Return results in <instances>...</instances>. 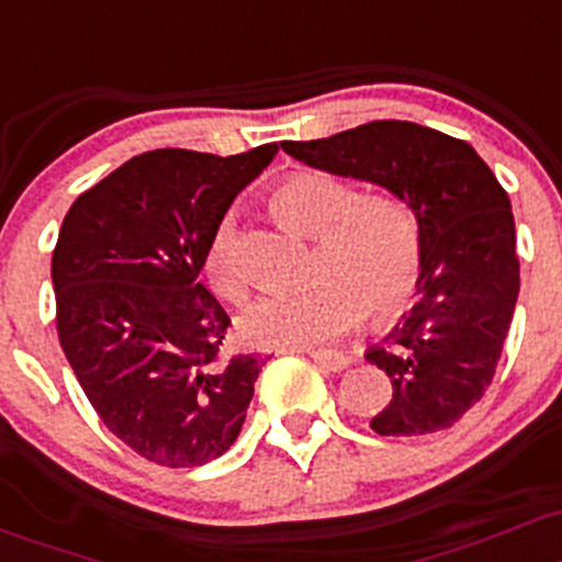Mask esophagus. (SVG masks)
Returning <instances> with one entry per match:
<instances>
[{
    "label": "esophagus",
    "instance_id": "34e87169",
    "mask_svg": "<svg viewBox=\"0 0 562 562\" xmlns=\"http://www.w3.org/2000/svg\"><path fill=\"white\" fill-rule=\"evenodd\" d=\"M311 359L316 361L322 370L327 372H342L351 367V356L348 353H340V351H311Z\"/></svg>",
    "mask_w": 562,
    "mask_h": 562
}]
</instances>
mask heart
<instances>
[{"mask_svg": "<svg viewBox=\"0 0 562 562\" xmlns=\"http://www.w3.org/2000/svg\"><path fill=\"white\" fill-rule=\"evenodd\" d=\"M270 211L289 231L316 238L318 276L246 307L240 331L255 346L307 348L335 340L359 322L361 307L372 322H391L418 292V222L394 198L359 195L329 173L297 171L270 192ZM203 270L222 297L244 300L233 216H222L211 231Z\"/></svg>", "mask_w": 562, "mask_h": 562, "instance_id": "obj_1", "label": "heart"}]
</instances>
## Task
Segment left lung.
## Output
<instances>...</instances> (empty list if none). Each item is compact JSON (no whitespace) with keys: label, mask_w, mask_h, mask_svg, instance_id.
<instances>
[{"label":"left lung","mask_w":562,"mask_h":562,"mask_svg":"<svg viewBox=\"0 0 562 562\" xmlns=\"http://www.w3.org/2000/svg\"><path fill=\"white\" fill-rule=\"evenodd\" d=\"M281 147L318 171L383 187L413 209L424 251L418 300L364 353L394 389L370 426L383 437L450 428L496 375L520 292L515 216L496 173L467 142L407 120Z\"/></svg>","instance_id":"obj_1"}]
</instances>
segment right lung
Instances as JSON below:
<instances>
[{
	"mask_svg": "<svg viewBox=\"0 0 562 562\" xmlns=\"http://www.w3.org/2000/svg\"><path fill=\"white\" fill-rule=\"evenodd\" d=\"M276 153L136 155L64 216L58 340L104 426L158 467H203L244 426L265 361L225 356L231 316L198 276L214 225Z\"/></svg>",
	"mask_w": 562,
	"mask_h": 562,
	"instance_id": "1",
	"label": "right lung"
}]
</instances>
